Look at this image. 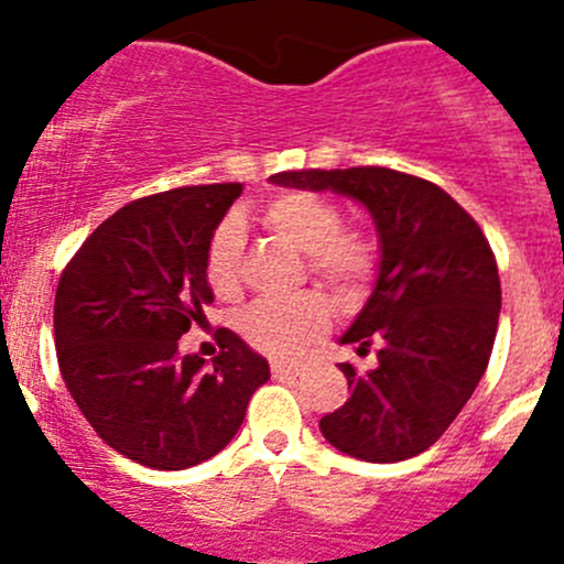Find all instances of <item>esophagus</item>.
<instances>
[{
  "label": "esophagus",
  "instance_id": "obj_1",
  "mask_svg": "<svg viewBox=\"0 0 564 564\" xmlns=\"http://www.w3.org/2000/svg\"><path fill=\"white\" fill-rule=\"evenodd\" d=\"M300 371H303L300 366H283V362H272V377L275 379H294V377H300Z\"/></svg>",
  "mask_w": 564,
  "mask_h": 564
}]
</instances>
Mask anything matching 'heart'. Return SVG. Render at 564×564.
Masks as SVG:
<instances>
[{"label":"heart","instance_id":"b5f03b06","mask_svg":"<svg viewBox=\"0 0 564 564\" xmlns=\"http://www.w3.org/2000/svg\"><path fill=\"white\" fill-rule=\"evenodd\" d=\"M267 231L305 253L311 278L322 283L335 303L349 305L366 294L377 272V246L357 229H340L344 213L329 198L316 193H281L261 209ZM242 229L226 218L213 231L204 253V275L218 297L240 292ZM242 338L270 357H294L311 338L327 327V308L316 294L283 300H259L240 314Z\"/></svg>","mask_w":564,"mask_h":564}]
</instances>
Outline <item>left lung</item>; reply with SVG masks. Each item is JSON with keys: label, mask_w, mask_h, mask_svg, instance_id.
<instances>
[{"label": "left lung", "mask_w": 564, "mask_h": 564, "mask_svg": "<svg viewBox=\"0 0 564 564\" xmlns=\"http://www.w3.org/2000/svg\"><path fill=\"white\" fill-rule=\"evenodd\" d=\"M270 182L333 191L371 213L379 267L340 344L377 346V366L340 362L351 395L318 420L335 451L395 464L429 451L482 379L502 289L480 226L440 185L382 166L281 172Z\"/></svg>", "instance_id": "left-lung-1"}]
</instances>
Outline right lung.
Returning a JSON list of instances; mask_svg holds the SVG:
<instances>
[{"instance_id": "obj_1", "label": "right lung", "mask_w": 564, "mask_h": 564, "mask_svg": "<svg viewBox=\"0 0 564 564\" xmlns=\"http://www.w3.org/2000/svg\"><path fill=\"white\" fill-rule=\"evenodd\" d=\"M240 182L135 198L84 240L56 286L62 379L100 440L152 469H187L235 440L250 395L270 379L261 355L220 329V355H180L213 289L207 242Z\"/></svg>"}]
</instances>
